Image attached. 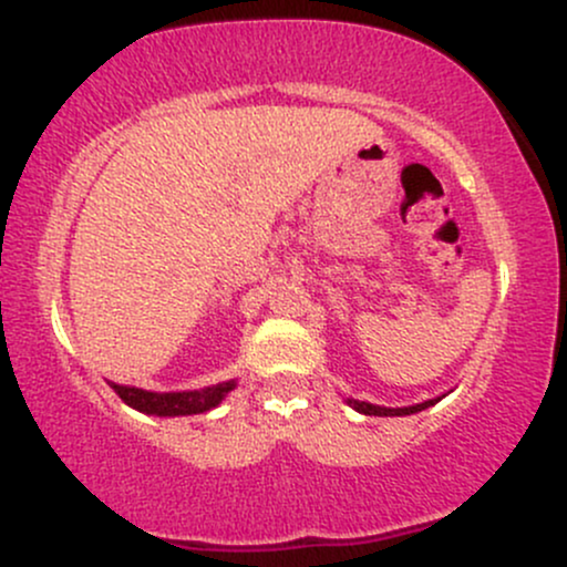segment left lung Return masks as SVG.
<instances>
[{"label":"left lung","instance_id":"1","mask_svg":"<svg viewBox=\"0 0 567 567\" xmlns=\"http://www.w3.org/2000/svg\"><path fill=\"white\" fill-rule=\"evenodd\" d=\"M437 400H426L421 405H410V408H381V405H370V402H360V400H349V405L357 410V413H365V415H410V413H419V410H426L429 405H434Z\"/></svg>","mask_w":567,"mask_h":567}]
</instances>
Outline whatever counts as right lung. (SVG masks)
<instances>
[{"mask_svg":"<svg viewBox=\"0 0 567 567\" xmlns=\"http://www.w3.org/2000/svg\"><path fill=\"white\" fill-rule=\"evenodd\" d=\"M234 386H237V383L226 381V383H216V386L197 389V392H146V389L112 383V389L122 396V402H127L130 408L141 410V413H148V415L205 413V410L216 408Z\"/></svg>","mask_w":567,"mask_h":567,"instance_id":"1","label":"right lung"}]
</instances>
